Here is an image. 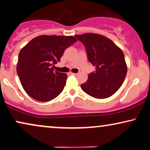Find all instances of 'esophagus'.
<instances>
[{"label":"esophagus","mask_w":150,"mask_h":150,"mask_svg":"<svg viewBox=\"0 0 150 150\" xmlns=\"http://www.w3.org/2000/svg\"><path fill=\"white\" fill-rule=\"evenodd\" d=\"M70 74H72V75H74V76H76V75H78V74H77V73H73V72H71Z\"/></svg>","instance_id":"obj_1"}]
</instances>
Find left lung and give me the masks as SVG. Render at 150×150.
<instances>
[{
	"mask_svg": "<svg viewBox=\"0 0 150 150\" xmlns=\"http://www.w3.org/2000/svg\"><path fill=\"white\" fill-rule=\"evenodd\" d=\"M85 47L89 62L96 67L81 89L96 98H106L118 91L127 74V67L121 50L110 38L98 34L75 35Z\"/></svg>",
	"mask_w": 150,
	"mask_h": 150,
	"instance_id": "8db88e82",
	"label": "left lung"
}]
</instances>
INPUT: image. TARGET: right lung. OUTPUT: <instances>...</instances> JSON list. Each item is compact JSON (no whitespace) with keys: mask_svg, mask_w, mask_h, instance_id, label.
Segmentation results:
<instances>
[{"mask_svg":"<svg viewBox=\"0 0 150 150\" xmlns=\"http://www.w3.org/2000/svg\"><path fill=\"white\" fill-rule=\"evenodd\" d=\"M77 41L73 36L41 35L18 54L16 71L23 89L35 100L47 102L63 90L67 76L54 70L65 50Z\"/></svg>","mask_w":150,"mask_h":150,"instance_id":"1","label":"right lung"}]
</instances>
